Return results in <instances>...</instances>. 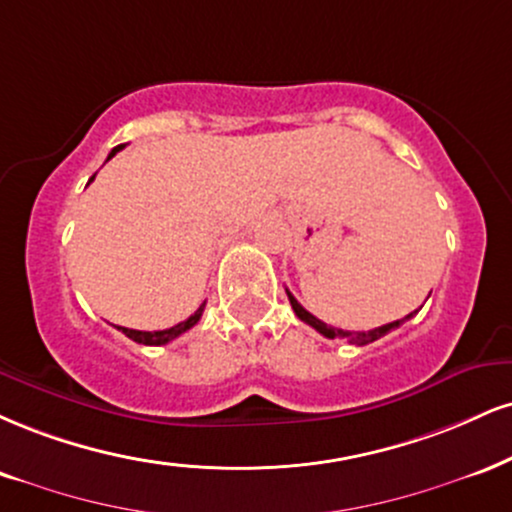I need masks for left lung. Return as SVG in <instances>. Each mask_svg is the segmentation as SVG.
<instances>
[{"label":"left lung","mask_w":512,"mask_h":512,"mask_svg":"<svg viewBox=\"0 0 512 512\" xmlns=\"http://www.w3.org/2000/svg\"><path fill=\"white\" fill-rule=\"evenodd\" d=\"M288 293V300H291V305H293V312L295 315H298V319H303L305 324H310L312 329L315 331H319V334L322 336H326V338H348L350 343H355V346H367V343H372V341H377V338H381V336H386L389 334V331H393V329H398L400 324L403 322H408V319L415 315V312H410L408 317H403V319H396V322H391V324H384V326H377V329H372V331H346V329H334V326H329V324H324L322 319H317L315 315H310V312L305 310L303 305L298 303V300L293 298V293L291 291H286Z\"/></svg>","instance_id":"1"}]
</instances>
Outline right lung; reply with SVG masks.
<instances>
[{
  "instance_id": "right-lung-1",
  "label": "right lung",
  "mask_w": 512,
  "mask_h": 512,
  "mask_svg": "<svg viewBox=\"0 0 512 512\" xmlns=\"http://www.w3.org/2000/svg\"><path fill=\"white\" fill-rule=\"evenodd\" d=\"M119 150H123V145H116L114 150L109 152L107 159H112ZM92 178H95V176H92ZM92 178H90V181H92ZM202 310H205V303L197 307L195 315H190V317L186 319V322L171 326V329H164V331H135V329H126V326H116V329H119L121 334H126L128 338H133L135 343H143V346H164V343L174 341V338H178L181 334H186L188 329H193V326H195L197 322H200Z\"/></svg>"
}]
</instances>
